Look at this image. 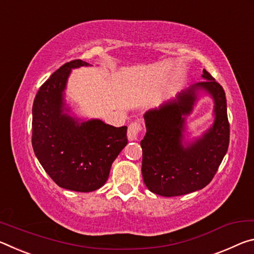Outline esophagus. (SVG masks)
Listing matches in <instances>:
<instances>
[{
  "label": "esophagus",
  "mask_w": 254,
  "mask_h": 254,
  "mask_svg": "<svg viewBox=\"0 0 254 254\" xmlns=\"http://www.w3.org/2000/svg\"><path fill=\"white\" fill-rule=\"evenodd\" d=\"M140 130H142V125H140V123H131L129 126H128L127 130L128 140H130V142H132V140H137Z\"/></svg>",
  "instance_id": "1"
}]
</instances>
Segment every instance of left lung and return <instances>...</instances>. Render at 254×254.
Returning a JSON list of instances; mask_svg holds the SVG:
<instances>
[{"mask_svg":"<svg viewBox=\"0 0 254 254\" xmlns=\"http://www.w3.org/2000/svg\"><path fill=\"white\" fill-rule=\"evenodd\" d=\"M201 76L205 81L145 112L146 134L140 142L142 174L153 193L176 197L205 188L226 154L230 125L225 92L206 69ZM201 92L213 99L214 123L200 137L189 142L185 140L186 117Z\"/></svg>","mask_w":254,"mask_h":254,"instance_id":"1","label":"left lung"}]
</instances>
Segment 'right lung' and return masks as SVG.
<instances>
[{
	"label": "right lung",
	"mask_w": 254,
	"mask_h": 254,
	"mask_svg": "<svg viewBox=\"0 0 254 254\" xmlns=\"http://www.w3.org/2000/svg\"><path fill=\"white\" fill-rule=\"evenodd\" d=\"M92 66L81 60L61 66L37 93L32 106V147L61 188L90 192L106 184L111 164L126 146L127 127L69 115L65 90L72 69Z\"/></svg>",
	"instance_id": "add662e5"
}]
</instances>
